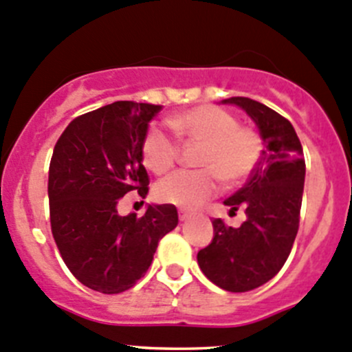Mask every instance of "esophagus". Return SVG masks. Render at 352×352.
<instances>
[{"mask_svg": "<svg viewBox=\"0 0 352 352\" xmlns=\"http://www.w3.org/2000/svg\"><path fill=\"white\" fill-rule=\"evenodd\" d=\"M190 217H192V213H190V211H187V210H184V208H180V210H179V218H180V221L189 220Z\"/></svg>", "mask_w": 352, "mask_h": 352, "instance_id": "obj_1", "label": "esophagus"}]
</instances>
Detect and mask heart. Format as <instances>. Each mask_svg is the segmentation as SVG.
Returning <instances> with one entry per match:
<instances>
[{"instance_id":"b5f03b06","label":"heart","mask_w":352,"mask_h":352,"mask_svg":"<svg viewBox=\"0 0 352 352\" xmlns=\"http://www.w3.org/2000/svg\"><path fill=\"white\" fill-rule=\"evenodd\" d=\"M173 134L186 142L201 144L199 170H179L156 184V197L163 203L196 208L220 189V180L237 186L252 175L263 153L256 131L241 127L235 115L213 104L190 108L168 118ZM142 162L151 172L165 173L179 160V144L163 127L149 129L142 139Z\"/></svg>"}]
</instances>
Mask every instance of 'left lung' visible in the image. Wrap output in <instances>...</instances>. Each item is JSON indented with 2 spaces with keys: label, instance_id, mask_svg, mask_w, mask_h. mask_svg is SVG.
I'll return each instance as SVG.
<instances>
[{
  "label": "left lung",
  "instance_id": "left-lung-1",
  "mask_svg": "<svg viewBox=\"0 0 352 352\" xmlns=\"http://www.w3.org/2000/svg\"><path fill=\"white\" fill-rule=\"evenodd\" d=\"M258 125L267 151L244 187L223 203L244 208L248 220L239 228L214 218L210 245L197 252L199 268L228 292H248L267 284L287 261L299 228L306 163L291 122L249 98H228Z\"/></svg>",
  "mask_w": 352,
  "mask_h": 352
}]
</instances>
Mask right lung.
<instances>
[{
    "label": "right lung",
    "instance_id": "add662e5",
    "mask_svg": "<svg viewBox=\"0 0 352 352\" xmlns=\"http://www.w3.org/2000/svg\"><path fill=\"white\" fill-rule=\"evenodd\" d=\"M162 108L115 101L74 118L54 144L47 179L51 232L68 270L93 291L118 294L135 285L160 239L179 223L173 204H149L141 218L117 210L131 190L148 194L141 146Z\"/></svg>",
    "mask_w": 352,
    "mask_h": 352
}]
</instances>
